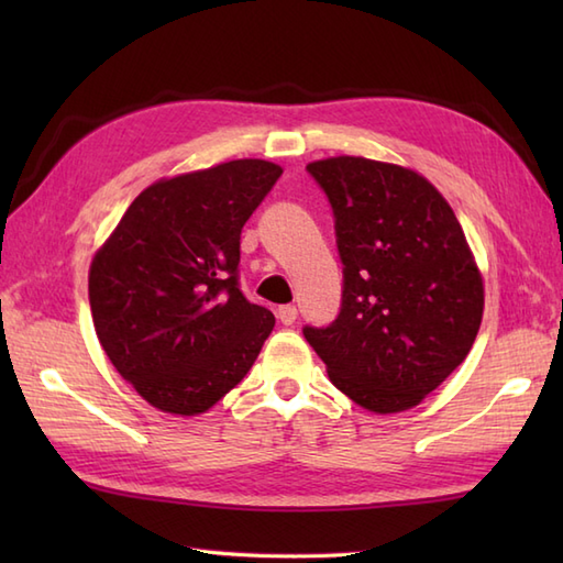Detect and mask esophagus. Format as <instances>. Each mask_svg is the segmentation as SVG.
I'll use <instances>...</instances> for the list:
<instances>
[{
    "instance_id": "34e87169",
    "label": "esophagus",
    "mask_w": 563,
    "mask_h": 563,
    "mask_svg": "<svg viewBox=\"0 0 563 563\" xmlns=\"http://www.w3.org/2000/svg\"><path fill=\"white\" fill-rule=\"evenodd\" d=\"M278 319L283 321L285 327H292V324H295V319H297V307H292V305H283V307L278 309Z\"/></svg>"
}]
</instances>
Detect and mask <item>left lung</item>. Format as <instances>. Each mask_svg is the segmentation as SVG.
<instances>
[{"instance_id": "left-lung-1", "label": "left lung", "mask_w": 563, "mask_h": 563, "mask_svg": "<svg viewBox=\"0 0 563 563\" xmlns=\"http://www.w3.org/2000/svg\"><path fill=\"white\" fill-rule=\"evenodd\" d=\"M307 169L329 196L345 268L339 319L305 339L357 406L409 411L470 355L482 271L450 202L409 166L341 154Z\"/></svg>"}]
</instances>
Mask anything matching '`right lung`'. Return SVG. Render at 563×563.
<instances>
[{"label": "right lung", "mask_w": 563, "mask_h": 563, "mask_svg": "<svg viewBox=\"0 0 563 563\" xmlns=\"http://www.w3.org/2000/svg\"><path fill=\"white\" fill-rule=\"evenodd\" d=\"M283 169L232 159L159 178L89 266L93 329L142 399L198 416L234 389L275 327L236 288L239 236Z\"/></svg>", "instance_id": "1"}]
</instances>
